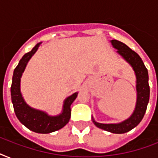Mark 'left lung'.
Instances as JSON below:
<instances>
[{
	"mask_svg": "<svg viewBox=\"0 0 158 158\" xmlns=\"http://www.w3.org/2000/svg\"><path fill=\"white\" fill-rule=\"evenodd\" d=\"M113 48L132 66L136 75L137 102L134 112L130 118L118 124H102L96 122L93 118V122L97 127L114 134H124L136 127L143 118L147 106L149 101L150 89L148 85V73L142 59L137 53L131 50L125 43L117 40H111Z\"/></svg>",
	"mask_w": 158,
	"mask_h": 158,
	"instance_id": "obj_1",
	"label": "left lung"
}]
</instances>
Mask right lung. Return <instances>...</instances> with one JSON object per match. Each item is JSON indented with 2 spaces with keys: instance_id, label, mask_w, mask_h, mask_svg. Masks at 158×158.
Instances as JSON below:
<instances>
[{
  "instance_id": "obj_1",
  "label": "right lung",
  "mask_w": 158,
  "mask_h": 158,
  "mask_svg": "<svg viewBox=\"0 0 158 158\" xmlns=\"http://www.w3.org/2000/svg\"><path fill=\"white\" fill-rule=\"evenodd\" d=\"M42 43H38L31 52L26 53L19 60L14 70L10 93L14 110L19 120L28 130L40 134H48L61 129L69 122L71 110L70 106L77 98L78 93H74L64 101L62 113L56 116H51L42 110L30 107L23 100L20 93V78L24 71L27 63L37 52Z\"/></svg>"
}]
</instances>
